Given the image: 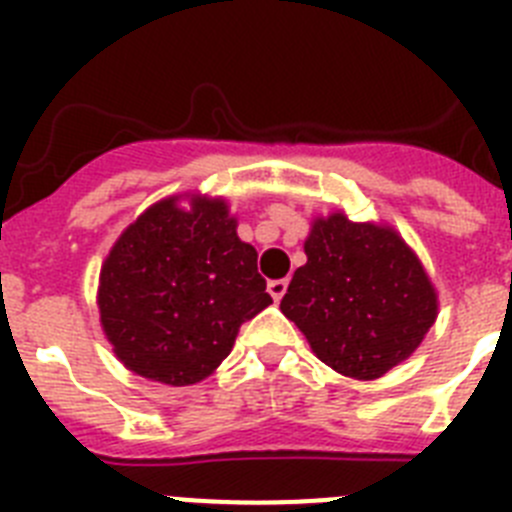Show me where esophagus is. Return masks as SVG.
I'll return each mask as SVG.
<instances>
[{"label": "esophagus", "mask_w": 512, "mask_h": 512, "mask_svg": "<svg viewBox=\"0 0 512 512\" xmlns=\"http://www.w3.org/2000/svg\"><path fill=\"white\" fill-rule=\"evenodd\" d=\"M269 295H271V300L274 302H279L284 297V292H287V279H274V282H269Z\"/></svg>", "instance_id": "obj_1"}]
</instances>
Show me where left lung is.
<instances>
[{
	"label": "left lung",
	"mask_w": 512,
	"mask_h": 512,
	"mask_svg": "<svg viewBox=\"0 0 512 512\" xmlns=\"http://www.w3.org/2000/svg\"><path fill=\"white\" fill-rule=\"evenodd\" d=\"M305 256L279 307L343 377H382L436 323V287L392 225L315 217Z\"/></svg>",
	"instance_id": "8db88e82"
}]
</instances>
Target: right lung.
<instances>
[{"mask_svg":"<svg viewBox=\"0 0 512 512\" xmlns=\"http://www.w3.org/2000/svg\"><path fill=\"white\" fill-rule=\"evenodd\" d=\"M223 197H166L122 230L99 271V323L138 377L187 387L210 377L246 320L271 305L259 253Z\"/></svg>","mask_w":512,"mask_h":512,"instance_id":"1","label":"right lung"}]
</instances>
